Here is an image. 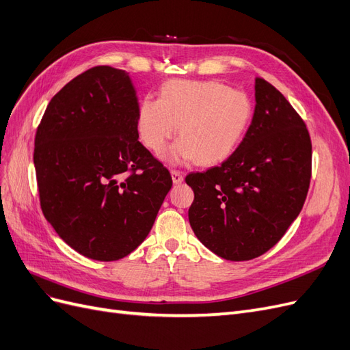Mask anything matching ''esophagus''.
Here are the masks:
<instances>
[{"instance_id": "esophagus-1", "label": "esophagus", "mask_w": 350, "mask_h": 350, "mask_svg": "<svg viewBox=\"0 0 350 350\" xmlns=\"http://www.w3.org/2000/svg\"><path fill=\"white\" fill-rule=\"evenodd\" d=\"M171 175H172V181L174 184H181L184 181V174L176 171V169H172L171 171Z\"/></svg>"}]
</instances>
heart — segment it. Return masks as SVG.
<instances>
[{"label":"heart","mask_w":350,"mask_h":350,"mask_svg":"<svg viewBox=\"0 0 350 350\" xmlns=\"http://www.w3.org/2000/svg\"><path fill=\"white\" fill-rule=\"evenodd\" d=\"M250 120L251 102L243 92L216 80H175L165 84L159 100H143L137 130L146 146L161 152L181 125V142L167 161L196 159L200 165H215L235 152Z\"/></svg>","instance_id":"b5f03b06"}]
</instances>
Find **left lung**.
Instances as JSON below:
<instances>
[{
    "mask_svg": "<svg viewBox=\"0 0 350 350\" xmlns=\"http://www.w3.org/2000/svg\"><path fill=\"white\" fill-rule=\"evenodd\" d=\"M311 157L310 133L298 112L257 77L256 109L238 149L220 166L185 176L194 191L188 219L196 237L230 261L267 252L302 210Z\"/></svg>",
    "mask_w": 350,
    "mask_h": 350,
    "instance_id": "left-lung-1",
    "label": "left lung"
}]
</instances>
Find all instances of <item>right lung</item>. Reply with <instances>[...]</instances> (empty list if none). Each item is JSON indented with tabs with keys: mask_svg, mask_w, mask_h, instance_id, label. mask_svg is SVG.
<instances>
[{
	"mask_svg": "<svg viewBox=\"0 0 350 350\" xmlns=\"http://www.w3.org/2000/svg\"><path fill=\"white\" fill-rule=\"evenodd\" d=\"M139 100L129 72L93 67L51 99L35 137L44 216L81 256L115 261L149 235L172 187L139 142Z\"/></svg>",
	"mask_w": 350,
	"mask_h": 350,
	"instance_id": "1",
	"label": "right lung"
}]
</instances>
